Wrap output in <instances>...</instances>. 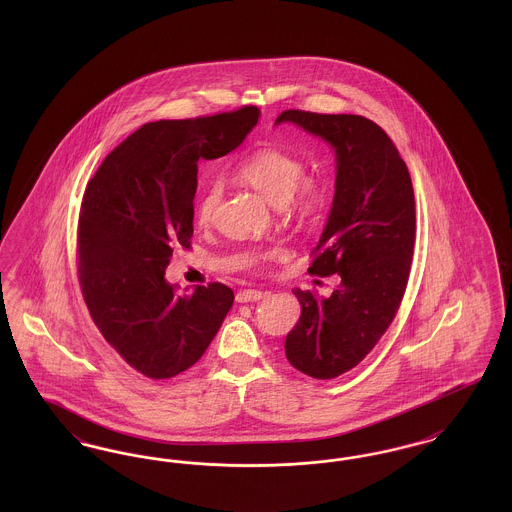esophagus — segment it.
<instances>
[{
	"label": "esophagus",
	"mask_w": 512,
	"mask_h": 512,
	"mask_svg": "<svg viewBox=\"0 0 512 512\" xmlns=\"http://www.w3.org/2000/svg\"><path fill=\"white\" fill-rule=\"evenodd\" d=\"M265 297V293L259 292V290H244V292L236 295V301L238 303H251V301H261Z\"/></svg>",
	"instance_id": "34e87169"
}]
</instances>
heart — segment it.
Instances as JSON below:
<instances>
[{"label": "heart", "instance_id": "obj_1", "mask_svg": "<svg viewBox=\"0 0 512 512\" xmlns=\"http://www.w3.org/2000/svg\"><path fill=\"white\" fill-rule=\"evenodd\" d=\"M236 174L242 182L263 195L270 205L280 207L286 217L295 222H305L322 203V190L315 182L303 180V161L288 151L261 147L238 163ZM220 195L222 186L217 180L203 188L195 205V222L199 226L205 228L213 222Z\"/></svg>", "mask_w": 512, "mask_h": 512}]
</instances>
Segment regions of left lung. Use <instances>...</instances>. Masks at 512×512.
Masks as SVG:
<instances>
[{"mask_svg":"<svg viewBox=\"0 0 512 512\" xmlns=\"http://www.w3.org/2000/svg\"><path fill=\"white\" fill-rule=\"evenodd\" d=\"M286 122L326 142L336 157L332 209L309 270L340 274L341 286L330 297L293 290L301 317L286 338L293 368L330 380L365 359L399 309L416 234L413 182L376 122L295 109L274 124Z\"/></svg>","mask_w":512,"mask_h":512,"instance_id":"8db88e82","label":"left lung"}]
</instances>
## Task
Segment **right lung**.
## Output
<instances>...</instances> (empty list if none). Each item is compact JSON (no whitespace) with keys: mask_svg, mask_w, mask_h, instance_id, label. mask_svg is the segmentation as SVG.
<instances>
[{"mask_svg":"<svg viewBox=\"0 0 512 512\" xmlns=\"http://www.w3.org/2000/svg\"><path fill=\"white\" fill-rule=\"evenodd\" d=\"M261 111L147 122L88 182L78 220V276L99 332L153 380L195 365L234 303L224 284L178 293L165 278L172 249L194 234L197 161L234 151Z\"/></svg>","mask_w":512,"mask_h":512,"instance_id":"1","label":"right lung"}]
</instances>
